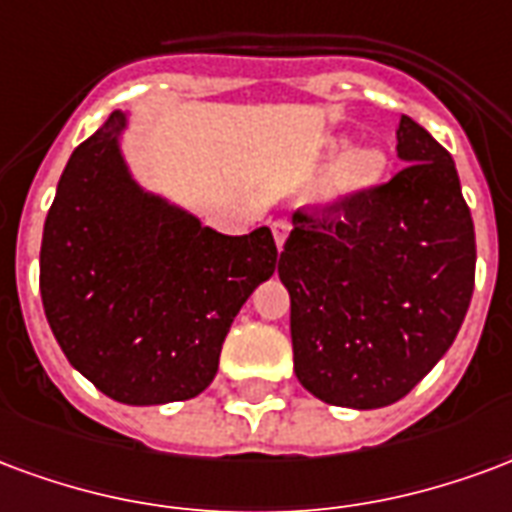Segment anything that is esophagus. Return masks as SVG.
<instances>
[{
    "instance_id": "34e87169",
    "label": "esophagus",
    "mask_w": 512,
    "mask_h": 512,
    "mask_svg": "<svg viewBox=\"0 0 512 512\" xmlns=\"http://www.w3.org/2000/svg\"><path fill=\"white\" fill-rule=\"evenodd\" d=\"M289 231H292V223L286 218H278L275 223H272V237H275V245L278 248H283V242H286V237H289Z\"/></svg>"
}]
</instances>
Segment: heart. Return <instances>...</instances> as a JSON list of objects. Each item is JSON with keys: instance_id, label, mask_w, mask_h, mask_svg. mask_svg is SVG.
<instances>
[{"instance_id": "heart-1", "label": "heart", "mask_w": 512, "mask_h": 512, "mask_svg": "<svg viewBox=\"0 0 512 512\" xmlns=\"http://www.w3.org/2000/svg\"><path fill=\"white\" fill-rule=\"evenodd\" d=\"M343 141H338L333 147L335 152H341ZM384 169H387V155L382 149L376 147H363L349 152L346 158H341V163L335 166L333 171V188L338 193H354V190H365L376 185L382 179Z\"/></svg>"}]
</instances>
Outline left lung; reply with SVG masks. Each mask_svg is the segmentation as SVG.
<instances>
[{
  "label": "left lung",
  "mask_w": 512,
  "mask_h": 512,
  "mask_svg": "<svg viewBox=\"0 0 512 512\" xmlns=\"http://www.w3.org/2000/svg\"><path fill=\"white\" fill-rule=\"evenodd\" d=\"M387 182L294 212L278 259L294 374L319 401H401L453 346L475 289V226L455 163L401 117Z\"/></svg>",
  "instance_id": "8db88e82"
}]
</instances>
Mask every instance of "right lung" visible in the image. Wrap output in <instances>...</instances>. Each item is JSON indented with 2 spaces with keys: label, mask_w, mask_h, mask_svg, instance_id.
I'll use <instances>...</instances> for the list:
<instances>
[{
  "label": "right lung",
  "mask_w": 512,
  "mask_h": 512,
  "mask_svg": "<svg viewBox=\"0 0 512 512\" xmlns=\"http://www.w3.org/2000/svg\"><path fill=\"white\" fill-rule=\"evenodd\" d=\"M114 111L59 177L40 294L70 365L119 404L188 401L218 374L234 316L278 267L267 226L229 237L130 179Z\"/></svg>",
  "instance_id": "1"
}]
</instances>
